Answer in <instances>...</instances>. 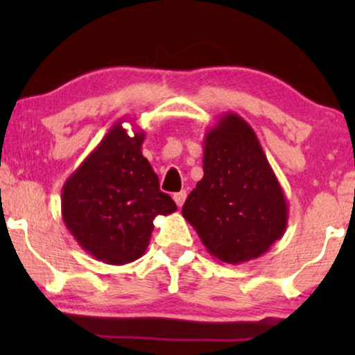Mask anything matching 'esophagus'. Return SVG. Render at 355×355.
<instances>
[{
    "label": "esophagus",
    "instance_id": "esophagus-1",
    "mask_svg": "<svg viewBox=\"0 0 355 355\" xmlns=\"http://www.w3.org/2000/svg\"><path fill=\"white\" fill-rule=\"evenodd\" d=\"M186 197H187V192L186 191H181V192H178V193H174V202H176V205L178 207H182V203L186 202Z\"/></svg>",
    "mask_w": 355,
    "mask_h": 355
}]
</instances>
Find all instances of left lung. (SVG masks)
<instances>
[{
	"instance_id": "left-lung-1",
	"label": "left lung",
	"mask_w": 355,
	"mask_h": 355,
	"mask_svg": "<svg viewBox=\"0 0 355 355\" xmlns=\"http://www.w3.org/2000/svg\"><path fill=\"white\" fill-rule=\"evenodd\" d=\"M288 211L254 129L221 114L203 140V178L182 207L208 254L231 265L259 259L283 237Z\"/></svg>"
}]
</instances>
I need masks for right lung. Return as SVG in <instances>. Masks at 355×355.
Instances as JSON below:
<instances>
[{"label": "right lung", "mask_w": 355, "mask_h": 355, "mask_svg": "<svg viewBox=\"0 0 355 355\" xmlns=\"http://www.w3.org/2000/svg\"><path fill=\"white\" fill-rule=\"evenodd\" d=\"M111 125L94 152L66 179L62 221L82 249L108 265H125L147 250L158 215L178 210L159 191L158 176L142 155L145 132Z\"/></svg>", "instance_id": "add662e5"}]
</instances>
